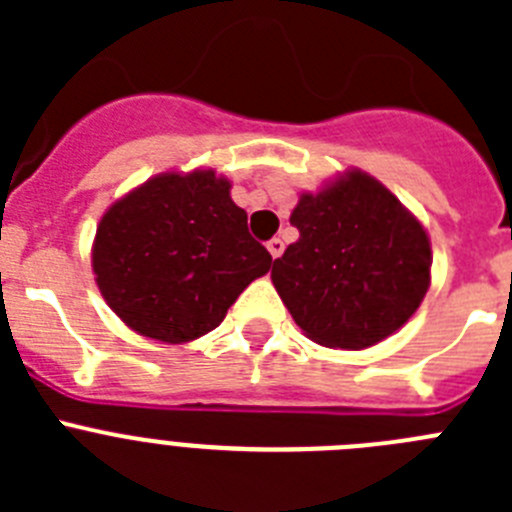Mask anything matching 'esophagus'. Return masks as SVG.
<instances>
[{
  "instance_id": "1",
  "label": "esophagus",
  "mask_w": 512,
  "mask_h": 512,
  "mask_svg": "<svg viewBox=\"0 0 512 512\" xmlns=\"http://www.w3.org/2000/svg\"><path fill=\"white\" fill-rule=\"evenodd\" d=\"M266 248H269V253L274 256V259H279V256H282V251H284V241H282V238H271V241L266 243Z\"/></svg>"
}]
</instances>
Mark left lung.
Masks as SVG:
<instances>
[{
	"label": "left lung",
	"mask_w": 512,
	"mask_h": 512,
	"mask_svg": "<svg viewBox=\"0 0 512 512\" xmlns=\"http://www.w3.org/2000/svg\"><path fill=\"white\" fill-rule=\"evenodd\" d=\"M289 223L300 238L274 261L271 282L312 341L359 351L418 310L431 284V243L377 179L348 171L320 194H302Z\"/></svg>",
	"instance_id": "8db88e82"
}]
</instances>
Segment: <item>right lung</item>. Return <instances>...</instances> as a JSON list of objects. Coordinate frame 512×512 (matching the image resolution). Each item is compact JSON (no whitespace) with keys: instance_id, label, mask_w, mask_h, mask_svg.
Here are the masks:
<instances>
[{"instance_id":"obj_1","label":"right lung","mask_w":512,"mask_h":512,"mask_svg":"<svg viewBox=\"0 0 512 512\" xmlns=\"http://www.w3.org/2000/svg\"><path fill=\"white\" fill-rule=\"evenodd\" d=\"M246 220L215 171L153 176L104 212L92 251L99 292L140 336H205L271 269Z\"/></svg>"}]
</instances>
